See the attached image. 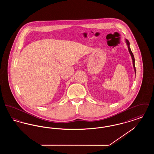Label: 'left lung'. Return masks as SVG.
I'll return each mask as SVG.
<instances>
[{
	"label": "left lung",
	"mask_w": 154,
	"mask_h": 154,
	"mask_svg": "<svg viewBox=\"0 0 154 154\" xmlns=\"http://www.w3.org/2000/svg\"><path fill=\"white\" fill-rule=\"evenodd\" d=\"M126 44L128 45V50H129V51L130 52V54H131V57H132V60H133V67H134V72H135V73H136V67H135V65H134V55H133V53H132V51H131V48H130V46H129V45H130V43H129V42L128 40H126Z\"/></svg>",
	"instance_id": "1"
}]
</instances>
